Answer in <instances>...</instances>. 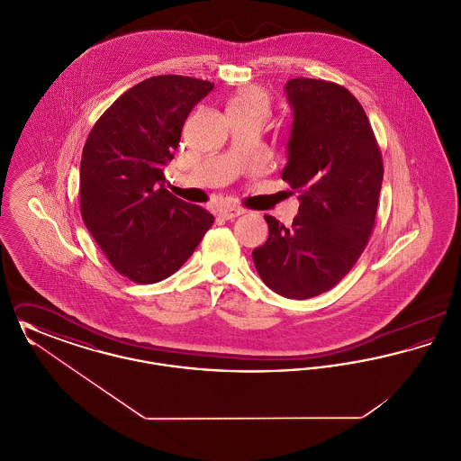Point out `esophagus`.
<instances>
[{"mask_svg":"<svg viewBox=\"0 0 461 461\" xmlns=\"http://www.w3.org/2000/svg\"><path fill=\"white\" fill-rule=\"evenodd\" d=\"M245 211L240 207H231V205H226V207H221L220 216L222 220H235L241 216Z\"/></svg>","mask_w":461,"mask_h":461,"instance_id":"esophagus-1","label":"esophagus"}]
</instances>
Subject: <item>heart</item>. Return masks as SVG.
Instances as JSON below:
<instances>
[{
	"mask_svg": "<svg viewBox=\"0 0 461 461\" xmlns=\"http://www.w3.org/2000/svg\"><path fill=\"white\" fill-rule=\"evenodd\" d=\"M230 115H245L266 122L271 115V98L261 86H243L228 104Z\"/></svg>",
	"mask_w": 461,
	"mask_h": 461,
	"instance_id": "b5f03b06",
	"label": "heart"
}]
</instances>
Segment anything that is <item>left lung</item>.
I'll use <instances>...</instances> for the list:
<instances>
[{
    "label": "left lung",
    "instance_id": "left-lung-1",
    "mask_svg": "<svg viewBox=\"0 0 461 461\" xmlns=\"http://www.w3.org/2000/svg\"><path fill=\"white\" fill-rule=\"evenodd\" d=\"M292 130L282 179L299 192L292 226L264 216L269 237L252 250L264 284L288 299L337 285L372 235L384 179L370 121L344 86L321 79L286 81Z\"/></svg>",
    "mask_w": 461,
    "mask_h": 461
}]
</instances>
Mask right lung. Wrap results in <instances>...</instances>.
<instances>
[{
  "label": "right lung",
  "instance_id": "obj_1",
  "mask_svg": "<svg viewBox=\"0 0 461 461\" xmlns=\"http://www.w3.org/2000/svg\"><path fill=\"white\" fill-rule=\"evenodd\" d=\"M212 88L185 76L145 79L105 110L85 143L81 216L113 269L134 284L171 276L214 222L164 188L183 124Z\"/></svg>",
  "mask_w": 461,
  "mask_h": 461
}]
</instances>
